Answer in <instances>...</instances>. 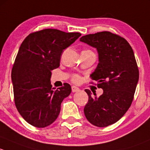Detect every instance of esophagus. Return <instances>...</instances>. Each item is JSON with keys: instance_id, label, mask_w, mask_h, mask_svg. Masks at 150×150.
Here are the masks:
<instances>
[{"instance_id": "1", "label": "esophagus", "mask_w": 150, "mask_h": 150, "mask_svg": "<svg viewBox=\"0 0 150 150\" xmlns=\"http://www.w3.org/2000/svg\"><path fill=\"white\" fill-rule=\"evenodd\" d=\"M71 90L73 92H78V91H79V89L78 87H76V86H71Z\"/></svg>"}]
</instances>
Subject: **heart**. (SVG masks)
I'll return each instance as SVG.
<instances>
[{
    "mask_svg": "<svg viewBox=\"0 0 150 150\" xmlns=\"http://www.w3.org/2000/svg\"><path fill=\"white\" fill-rule=\"evenodd\" d=\"M80 80H81V78H80L79 76L77 74L74 75L73 77H72V81L75 83H79L80 81Z\"/></svg>",
    "mask_w": 150,
    "mask_h": 150,
    "instance_id": "heart-1",
    "label": "heart"
}]
</instances>
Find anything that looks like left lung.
I'll use <instances>...</instances> for the list:
<instances>
[{
	"instance_id": "1",
	"label": "left lung",
	"mask_w": 150,
	"mask_h": 150,
	"mask_svg": "<svg viewBox=\"0 0 150 150\" xmlns=\"http://www.w3.org/2000/svg\"><path fill=\"white\" fill-rule=\"evenodd\" d=\"M80 41L98 50L99 63L90 77L103 89L99 98L85 89L84 115L94 126L106 127L121 119L134 100L139 76L134 51L126 39L108 31L84 35Z\"/></svg>"
}]
</instances>
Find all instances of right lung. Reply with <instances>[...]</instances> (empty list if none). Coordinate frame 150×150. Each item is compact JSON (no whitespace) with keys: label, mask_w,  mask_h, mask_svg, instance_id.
Returning <instances> with one entry per match:
<instances>
[{"label":"right lung","mask_w":150,"mask_h":150,"mask_svg":"<svg viewBox=\"0 0 150 150\" xmlns=\"http://www.w3.org/2000/svg\"><path fill=\"white\" fill-rule=\"evenodd\" d=\"M81 35L45 29L29 34L21 43L11 71L13 96L18 112L32 126L46 127L58 118L71 87L64 83L52 88L51 71L59 67L64 49Z\"/></svg>","instance_id":"1"}]
</instances>
